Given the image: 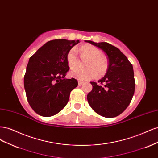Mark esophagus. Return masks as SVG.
I'll return each instance as SVG.
<instances>
[{"label": "esophagus", "instance_id": "obj_1", "mask_svg": "<svg viewBox=\"0 0 158 158\" xmlns=\"http://www.w3.org/2000/svg\"><path fill=\"white\" fill-rule=\"evenodd\" d=\"M84 84V82H82V81H78V85L79 86H81V85H82Z\"/></svg>", "mask_w": 158, "mask_h": 158}]
</instances>
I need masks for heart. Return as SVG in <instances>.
<instances>
[{"instance_id":"obj_1","label":"heart","mask_w":158,"mask_h":158,"mask_svg":"<svg viewBox=\"0 0 158 158\" xmlns=\"http://www.w3.org/2000/svg\"><path fill=\"white\" fill-rule=\"evenodd\" d=\"M81 53L89 56L85 66V69L78 67L74 68L70 72L73 77L82 81H87L99 76H103L108 69V61L106 56L102 55V51L98 47L90 45H83L80 47ZM66 61L70 68L77 64V54L76 49H71L66 55Z\"/></svg>"}]
</instances>
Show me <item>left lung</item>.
Returning a JSON list of instances; mask_svg holds the SVG:
<instances>
[{
	"label": "left lung",
	"mask_w": 158,
	"mask_h": 158,
	"mask_svg": "<svg viewBox=\"0 0 158 158\" xmlns=\"http://www.w3.org/2000/svg\"><path fill=\"white\" fill-rule=\"evenodd\" d=\"M102 49L107 56L108 69L106 75L92 82L93 88L87 95L90 107L104 117H115L121 114L130 104L135 89V80L132 64L127 56L106 42L85 41Z\"/></svg>",
	"instance_id": "left-lung-1"
}]
</instances>
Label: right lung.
<instances>
[{
    "mask_svg": "<svg viewBox=\"0 0 158 158\" xmlns=\"http://www.w3.org/2000/svg\"><path fill=\"white\" fill-rule=\"evenodd\" d=\"M79 40H55L47 42L29 59L24 75L27 102L36 113L51 117L67 104L70 92L77 87L74 78L66 79L69 70L66 55Z\"/></svg>",
    "mask_w": 158,
    "mask_h": 158,
    "instance_id": "obj_1",
    "label": "right lung"
}]
</instances>
